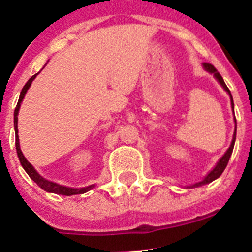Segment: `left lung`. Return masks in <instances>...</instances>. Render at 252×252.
Listing matches in <instances>:
<instances>
[{
	"mask_svg": "<svg viewBox=\"0 0 252 252\" xmlns=\"http://www.w3.org/2000/svg\"><path fill=\"white\" fill-rule=\"evenodd\" d=\"M203 67H204V70H206L207 72H209V74H211V75H213L214 79H216L217 81L219 82V85H220V86L223 87L224 90H225L226 94H229V97H230V102H231V108H233V112H234V101H233V96H231L230 91H229V89H228V87H226V85H225V82H224L223 77L220 76V74H219V72L217 71V69H216V67L213 66V65L207 64V63H206V64H203ZM234 123H235V130H234V134H233V140H231L230 146H229L228 150L225 151V154H224V155L221 156L220 158H219L218 162L216 163V166H214V167L212 168V170L209 171V172L207 173L206 176H204L203 180L199 181V182L193 183V185L187 186V187H189V188H194V187H201V186L208 185V183L213 182L214 180H217V178H218L219 176H220L221 173H223V171L225 170L226 165H228L229 158H230L231 154H233L234 144H235V139H236V119H235V117H234Z\"/></svg>",
	"mask_w": 252,
	"mask_h": 252,
	"instance_id": "obj_1",
	"label": "left lung"
}]
</instances>
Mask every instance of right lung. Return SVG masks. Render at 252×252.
<instances>
[{"mask_svg":"<svg viewBox=\"0 0 252 252\" xmlns=\"http://www.w3.org/2000/svg\"><path fill=\"white\" fill-rule=\"evenodd\" d=\"M46 65V64H45ZM44 65V66H45ZM40 72V71H39ZM38 72V74H39ZM33 75L31 79L27 81V84L24 85V87L22 89L21 94H19V99H18V103H17L16 109H14V133H16V150H17V155H18L19 158V162H21L22 167L24 168L27 173H28L29 177L41 188L44 191L49 192V193H55V194H63V196H74V194H82V193H86L89 192L90 189L94 187L96 185H90L87 187H81V188H74V187H67V186H63L60 183H56L53 182V181H49L46 178H44L35 168L33 167L31 162L24 158L23 153L21 150V146H19V136H18V113H19V108H21V104L23 102L24 96H26L27 91L29 90V87L32 86V82L34 81V79L36 77V75Z\"/></svg>","mask_w":252,"mask_h":252,"instance_id":"right-lung-1","label":"right lung"}]
</instances>
